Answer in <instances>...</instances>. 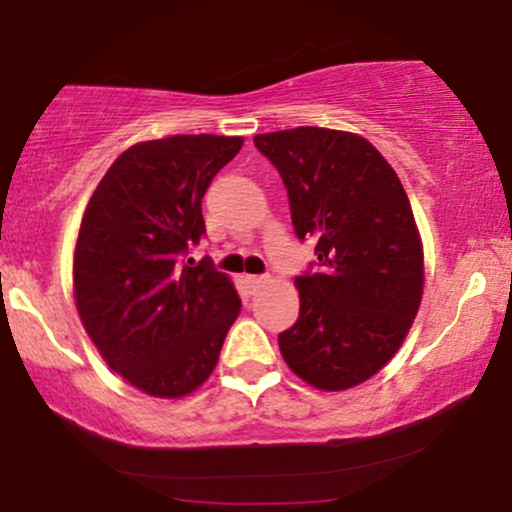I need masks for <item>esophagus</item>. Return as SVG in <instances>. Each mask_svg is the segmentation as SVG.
I'll return each mask as SVG.
<instances>
[{
	"label": "esophagus",
	"mask_w": 512,
	"mask_h": 512,
	"mask_svg": "<svg viewBox=\"0 0 512 512\" xmlns=\"http://www.w3.org/2000/svg\"><path fill=\"white\" fill-rule=\"evenodd\" d=\"M265 282H267V275H250V277H247V285H250L252 289L262 287Z\"/></svg>",
	"instance_id": "1"
}]
</instances>
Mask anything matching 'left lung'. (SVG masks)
I'll use <instances>...</instances> for the list:
<instances>
[{"label":"left lung","instance_id":"obj_1","mask_svg":"<svg viewBox=\"0 0 512 512\" xmlns=\"http://www.w3.org/2000/svg\"><path fill=\"white\" fill-rule=\"evenodd\" d=\"M255 146L280 170L297 237L317 242L319 272L294 280L299 319L280 352L314 389H352L389 364L421 307L414 210L389 160L356 133L299 126Z\"/></svg>","mask_w":512,"mask_h":512}]
</instances>
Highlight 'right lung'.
<instances>
[{"label": "right lung", "mask_w": 512, "mask_h": 512, "mask_svg": "<svg viewBox=\"0 0 512 512\" xmlns=\"http://www.w3.org/2000/svg\"><path fill=\"white\" fill-rule=\"evenodd\" d=\"M242 143L210 133L136 143L113 160L81 218V324L103 361L148 396L180 399L205 384L240 314L230 277L185 257L205 232V190Z\"/></svg>", "instance_id": "add662e5"}]
</instances>
